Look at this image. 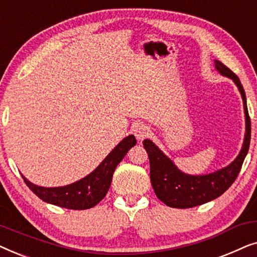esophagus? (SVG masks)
I'll list each match as a JSON object with an SVG mask.
<instances>
[{"label": "esophagus", "instance_id": "34e87169", "mask_svg": "<svg viewBox=\"0 0 257 257\" xmlns=\"http://www.w3.org/2000/svg\"><path fill=\"white\" fill-rule=\"evenodd\" d=\"M133 131H135L136 138L138 139L139 142H143V140L147 138V137H149V135H150L149 126H146L145 124H137Z\"/></svg>", "mask_w": 257, "mask_h": 257}]
</instances>
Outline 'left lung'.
Returning a JSON list of instances; mask_svg holds the SVG:
<instances>
[{
    "label": "left lung",
    "instance_id": "left-lung-1",
    "mask_svg": "<svg viewBox=\"0 0 257 257\" xmlns=\"http://www.w3.org/2000/svg\"><path fill=\"white\" fill-rule=\"evenodd\" d=\"M215 69L221 75L228 77L235 83L240 91L243 101L245 117V133L242 149L238 156L228 166L213 173L202 175L186 174L175 166V164L152 140H144L147 154L150 158V178L152 187L158 199L165 205L173 208H192L203 205L222 195L237 178L243 160L247 156L250 144V118L248 114L247 99L243 86L238 77L220 61H214Z\"/></svg>",
    "mask_w": 257,
    "mask_h": 257
}]
</instances>
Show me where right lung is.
Returning a JSON list of instances; mask_svg holds the SVG:
<instances>
[{"label": "right lung", "mask_w": 257, "mask_h": 257, "mask_svg": "<svg viewBox=\"0 0 257 257\" xmlns=\"http://www.w3.org/2000/svg\"><path fill=\"white\" fill-rule=\"evenodd\" d=\"M136 144L135 136L130 135L126 137L108 153L96 170L85 178L62 187H42L30 182L24 178V175L22 178L28 187L44 202L68 209L91 208L106 195L115 167Z\"/></svg>", "instance_id": "1"}]
</instances>
